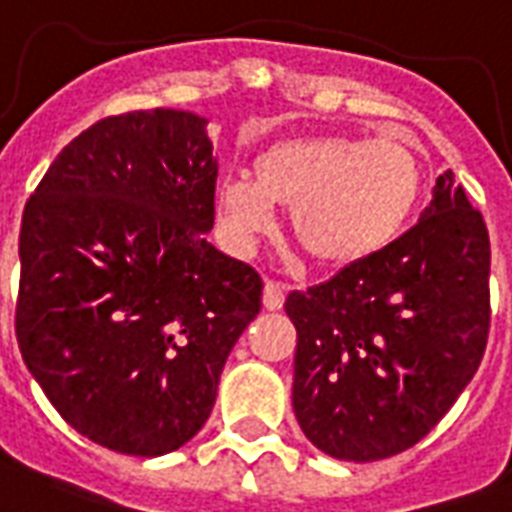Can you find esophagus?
<instances>
[{
  "label": "esophagus",
  "mask_w": 512,
  "mask_h": 512,
  "mask_svg": "<svg viewBox=\"0 0 512 512\" xmlns=\"http://www.w3.org/2000/svg\"><path fill=\"white\" fill-rule=\"evenodd\" d=\"M284 297H287V287L281 284V281H265L263 289V305L268 311H279L281 305H284Z\"/></svg>",
  "instance_id": "34e87169"
}]
</instances>
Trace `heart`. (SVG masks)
Wrapping results in <instances>:
<instances>
[{
    "label": "heart",
    "instance_id": "b5f03b06",
    "mask_svg": "<svg viewBox=\"0 0 512 512\" xmlns=\"http://www.w3.org/2000/svg\"><path fill=\"white\" fill-rule=\"evenodd\" d=\"M422 162L396 135H316L276 143L249 177L225 180L215 215L236 249H252L292 209V236L319 265H348L385 247L412 215Z\"/></svg>",
    "mask_w": 512,
    "mask_h": 512
}]
</instances>
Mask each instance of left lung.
<instances>
[{
  "mask_svg": "<svg viewBox=\"0 0 512 512\" xmlns=\"http://www.w3.org/2000/svg\"><path fill=\"white\" fill-rule=\"evenodd\" d=\"M489 263L484 217L449 170L409 231L319 287L289 292L292 406L316 449L374 462L436 428L484 358Z\"/></svg>",
  "mask_w": 512,
  "mask_h": 512,
  "instance_id": "8db88e82",
  "label": "left lung"
}]
</instances>
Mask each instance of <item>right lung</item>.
<instances>
[{
	"label": "right lung",
	"instance_id": "obj_1",
	"mask_svg": "<svg viewBox=\"0 0 512 512\" xmlns=\"http://www.w3.org/2000/svg\"><path fill=\"white\" fill-rule=\"evenodd\" d=\"M207 119L106 116L50 164L23 209L15 335L63 420L111 452L159 457L215 406L263 279L217 252Z\"/></svg>",
	"mask_w": 512,
	"mask_h": 512
}]
</instances>
